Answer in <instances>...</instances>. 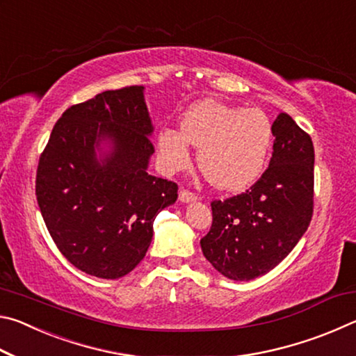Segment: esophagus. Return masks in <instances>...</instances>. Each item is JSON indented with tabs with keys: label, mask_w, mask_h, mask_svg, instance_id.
Here are the masks:
<instances>
[{
	"label": "esophagus",
	"mask_w": 356,
	"mask_h": 356,
	"mask_svg": "<svg viewBox=\"0 0 356 356\" xmlns=\"http://www.w3.org/2000/svg\"><path fill=\"white\" fill-rule=\"evenodd\" d=\"M196 200H197V196L195 195V193H191L188 190H180V193H179V201L180 202H184V204L195 202Z\"/></svg>",
	"instance_id": "34e87169"
}]
</instances>
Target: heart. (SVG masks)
Wrapping results in <instances>:
<instances>
[{"mask_svg":"<svg viewBox=\"0 0 356 356\" xmlns=\"http://www.w3.org/2000/svg\"><path fill=\"white\" fill-rule=\"evenodd\" d=\"M190 144L200 147L197 165L210 185L242 191L261 176L273 144V125L259 108H238L212 99L193 104L180 130L163 129L156 138L166 171L190 163Z\"/></svg>","mask_w":356,"mask_h":356,"instance_id":"heart-1","label":"heart"}]
</instances>
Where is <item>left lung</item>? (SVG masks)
<instances>
[{
  "instance_id": "1",
  "label": "left lung",
  "mask_w": 356,
  "mask_h": 356,
  "mask_svg": "<svg viewBox=\"0 0 356 356\" xmlns=\"http://www.w3.org/2000/svg\"><path fill=\"white\" fill-rule=\"evenodd\" d=\"M267 171L242 193L213 201V221L201 250L216 272L250 281L275 268L308 229L314 197V146L286 113L273 122Z\"/></svg>"
}]
</instances>
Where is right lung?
I'll list each match as a JSON object with an SVG mask.
<instances>
[{"mask_svg":"<svg viewBox=\"0 0 356 356\" xmlns=\"http://www.w3.org/2000/svg\"><path fill=\"white\" fill-rule=\"evenodd\" d=\"M152 134L144 86L97 94L53 127L35 196L53 242L81 272L130 273L152 242L155 216L176 202L177 185L147 172Z\"/></svg>","mask_w":356,"mask_h":356,"instance_id":"add662e5","label":"right lung"}]
</instances>
